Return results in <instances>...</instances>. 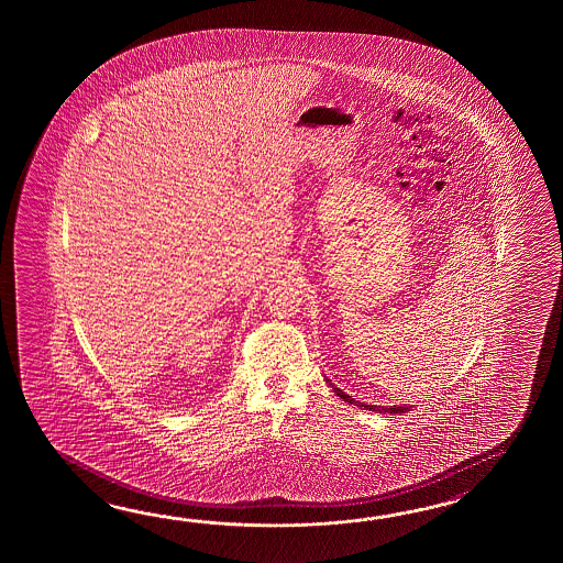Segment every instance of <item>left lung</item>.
Masks as SVG:
<instances>
[{"label":"left lung","instance_id":"1","mask_svg":"<svg viewBox=\"0 0 563 563\" xmlns=\"http://www.w3.org/2000/svg\"><path fill=\"white\" fill-rule=\"evenodd\" d=\"M325 383L330 384V388H332L335 395L340 396V398H344V400L350 402V405L364 408V410L380 412V415H402V412H408V410H410V407H407V405H395V407H376V405H364V402H360V400H354V398H352L350 395H346V393H342L340 388H335V384L332 383L330 378H325Z\"/></svg>","mask_w":563,"mask_h":563}]
</instances>
